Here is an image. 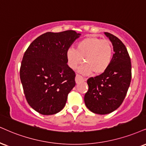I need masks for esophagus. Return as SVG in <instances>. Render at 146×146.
<instances>
[{"instance_id":"esophagus-1","label":"esophagus","mask_w":146,"mask_h":146,"mask_svg":"<svg viewBox=\"0 0 146 146\" xmlns=\"http://www.w3.org/2000/svg\"><path fill=\"white\" fill-rule=\"evenodd\" d=\"M75 80H76V83H79V82H82V81H84V77H82V76H80V75L76 74V78H75Z\"/></svg>"}]
</instances>
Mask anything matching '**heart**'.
Masks as SVG:
<instances>
[{
	"label": "heart",
	"mask_w": 146,
	"mask_h": 146,
	"mask_svg": "<svg viewBox=\"0 0 146 146\" xmlns=\"http://www.w3.org/2000/svg\"><path fill=\"white\" fill-rule=\"evenodd\" d=\"M114 48L110 41L97 37H87L77 42L74 48H68L66 59L72 69H76L83 62L80 72L89 74L94 72L101 74L108 69L112 62Z\"/></svg>",
	"instance_id": "heart-1"
}]
</instances>
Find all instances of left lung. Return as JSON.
<instances>
[{
    "instance_id": "obj_1",
    "label": "left lung",
    "mask_w": 146,
    "mask_h": 146,
    "mask_svg": "<svg viewBox=\"0 0 146 146\" xmlns=\"http://www.w3.org/2000/svg\"><path fill=\"white\" fill-rule=\"evenodd\" d=\"M112 43V62L105 72L87 80L89 89L84 95L87 108L95 114H107L116 110L125 100L131 80V62L122 41L108 32Z\"/></svg>"
}]
</instances>
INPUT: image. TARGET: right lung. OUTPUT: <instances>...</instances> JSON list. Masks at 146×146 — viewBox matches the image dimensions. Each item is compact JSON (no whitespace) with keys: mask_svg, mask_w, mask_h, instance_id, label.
Masks as SVG:
<instances>
[{"mask_svg":"<svg viewBox=\"0 0 146 146\" xmlns=\"http://www.w3.org/2000/svg\"><path fill=\"white\" fill-rule=\"evenodd\" d=\"M80 35L74 30L46 32L25 51L19 70L23 93L28 104L41 114L62 110L76 85V74L67 64L66 51Z\"/></svg>","mask_w":146,"mask_h":146,"instance_id":"1","label":"right lung"}]
</instances>
